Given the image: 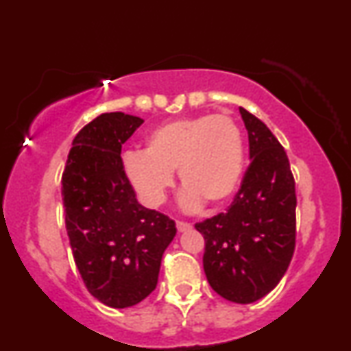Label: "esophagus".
Wrapping results in <instances>:
<instances>
[{"instance_id":"obj_1","label":"esophagus","mask_w":351,"mask_h":351,"mask_svg":"<svg viewBox=\"0 0 351 351\" xmlns=\"http://www.w3.org/2000/svg\"><path fill=\"white\" fill-rule=\"evenodd\" d=\"M176 229H178L180 232L189 231V229H191V224H189V223H184V221H176Z\"/></svg>"}]
</instances>
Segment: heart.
<instances>
[{
    "label": "heart",
    "mask_w": 351,
    "mask_h": 351,
    "mask_svg": "<svg viewBox=\"0 0 351 351\" xmlns=\"http://www.w3.org/2000/svg\"><path fill=\"white\" fill-rule=\"evenodd\" d=\"M123 173L148 208L162 206L178 170L181 204L221 206L234 195L244 170V142L231 117L206 114L171 120L147 136L145 152L123 155Z\"/></svg>",
    "instance_id": "b5f03b06"
}]
</instances>
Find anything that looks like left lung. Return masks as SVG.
I'll return each mask as SVG.
<instances>
[{
	"label": "left lung",
	"mask_w": 351,
	"mask_h": 351,
	"mask_svg": "<svg viewBox=\"0 0 351 351\" xmlns=\"http://www.w3.org/2000/svg\"><path fill=\"white\" fill-rule=\"evenodd\" d=\"M249 135V163L226 213L196 223L213 291L252 304L279 284L295 249V181L287 153L263 120L239 107Z\"/></svg>",
	"instance_id": "1"
}]
</instances>
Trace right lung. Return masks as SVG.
I'll use <instances>...</instances> for the list:
<instances>
[{
    "instance_id": "add662e5",
    "label": "right lung",
    "mask_w": 351,
    "mask_h": 351,
    "mask_svg": "<svg viewBox=\"0 0 351 351\" xmlns=\"http://www.w3.org/2000/svg\"><path fill=\"white\" fill-rule=\"evenodd\" d=\"M143 120L102 114L75 135L62 173L72 256L87 291L112 308L136 305L155 291L175 221L135 198L123 173L122 145Z\"/></svg>"
}]
</instances>
